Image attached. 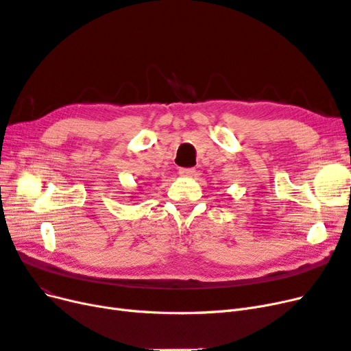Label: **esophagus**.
<instances>
[{"label": "esophagus", "instance_id": "1", "mask_svg": "<svg viewBox=\"0 0 351 351\" xmlns=\"http://www.w3.org/2000/svg\"><path fill=\"white\" fill-rule=\"evenodd\" d=\"M195 175V169H191V167H182L179 169V176L182 178H191Z\"/></svg>", "mask_w": 351, "mask_h": 351}]
</instances>
